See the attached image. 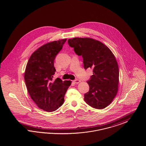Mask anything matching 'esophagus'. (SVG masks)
I'll return each mask as SVG.
<instances>
[{"label": "esophagus", "instance_id": "obj_1", "mask_svg": "<svg viewBox=\"0 0 146 146\" xmlns=\"http://www.w3.org/2000/svg\"><path fill=\"white\" fill-rule=\"evenodd\" d=\"M80 80H79V79H75V80H74V83H80Z\"/></svg>", "mask_w": 146, "mask_h": 146}]
</instances>
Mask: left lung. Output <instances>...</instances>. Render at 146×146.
I'll return each mask as SVG.
<instances>
[{"label":"left lung","mask_w":146,"mask_h":146,"mask_svg":"<svg viewBox=\"0 0 146 146\" xmlns=\"http://www.w3.org/2000/svg\"><path fill=\"white\" fill-rule=\"evenodd\" d=\"M68 43L77 55L82 56L84 69L93 70L87 82L89 91L84 94V101L94 108L104 109L118 92L119 72L114 56L102 42L90 38H74Z\"/></svg>","instance_id":"left-lung-1"}]
</instances>
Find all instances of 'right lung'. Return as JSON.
Returning <instances> with one entry per match:
<instances>
[{
    "instance_id": "1",
    "label": "right lung",
    "mask_w": 146,
    "mask_h": 146,
    "mask_svg": "<svg viewBox=\"0 0 146 146\" xmlns=\"http://www.w3.org/2000/svg\"><path fill=\"white\" fill-rule=\"evenodd\" d=\"M67 39L50 42L35 50L31 56L25 73L28 93L38 107L46 111H55L64 102L70 80L58 78L52 80L56 72L54 60Z\"/></svg>"
}]
</instances>
